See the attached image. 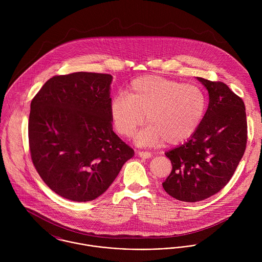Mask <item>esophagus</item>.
I'll return each mask as SVG.
<instances>
[{"label":"esophagus","instance_id":"34e87169","mask_svg":"<svg viewBox=\"0 0 262 262\" xmlns=\"http://www.w3.org/2000/svg\"><path fill=\"white\" fill-rule=\"evenodd\" d=\"M137 154H138V156L139 157H141V158H144V159H146V158H150L152 155H151V153L149 152H143V151H138L137 152Z\"/></svg>","mask_w":262,"mask_h":262}]
</instances>
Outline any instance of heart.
Returning a JSON list of instances; mask_svg holds the SVG:
<instances>
[{
  "mask_svg": "<svg viewBox=\"0 0 262 262\" xmlns=\"http://www.w3.org/2000/svg\"><path fill=\"white\" fill-rule=\"evenodd\" d=\"M127 96H115L109 114L115 130L130 137L144 123L148 125L137 135L145 145H178L198 130L207 108L201 89L158 75L135 78L126 90Z\"/></svg>",
  "mask_w": 262,
  "mask_h": 262,
  "instance_id": "1",
  "label": "heart"
}]
</instances>
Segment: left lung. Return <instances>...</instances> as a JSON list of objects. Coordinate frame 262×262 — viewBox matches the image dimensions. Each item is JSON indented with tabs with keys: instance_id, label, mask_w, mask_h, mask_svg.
Listing matches in <instances>:
<instances>
[{
	"instance_id": "8db88e82",
	"label": "left lung",
	"mask_w": 262,
	"mask_h": 262,
	"mask_svg": "<svg viewBox=\"0 0 262 262\" xmlns=\"http://www.w3.org/2000/svg\"><path fill=\"white\" fill-rule=\"evenodd\" d=\"M207 89L209 106L187 142L165 153L172 164L164 190L187 203L206 200L231 180L246 147L245 106L227 84L196 77Z\"/></svg>"
}]
</instances>
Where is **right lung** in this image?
<instances>
[{
	"label": "right lung",
	"mask_w": 262,
	"mask_h": 262,
	"mask_svg": "<svg viewBox=\"0 0 262 262\" xmlns=\"http://www.w3.org/2000/svg\"><path fill=\"white\" fill-rule=\"evenodd\" d=\"M113 76L56 75L31 102V158L43 182L60 196L89 202L104 193L134 150L113 131Z\"/></svg>",
	"instance_id": "obj_1"
}]
</instances>
